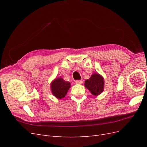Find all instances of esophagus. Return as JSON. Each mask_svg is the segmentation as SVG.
I'll use <instances>...</instances> for the list:
<instances>
[{
  "mask_svg": "<svg viewBox=\"0 0 147 147\" xmlns=\"http://www.w3.org/2000/svg\"><path fill=\"white\" fill-rule=\"evenodd\" d=\"M75 83H76L77 84H82L83 83V81L81 80H79L75 81Z\"/></svg>",
  "mask_w": 147,
  "mask_h": 147,
  "instance_id": "obj_1",
  "label": "esophagus"
}]
</instances>
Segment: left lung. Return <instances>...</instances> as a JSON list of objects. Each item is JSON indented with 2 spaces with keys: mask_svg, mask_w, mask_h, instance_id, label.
Wrapping results in <instances>:
<instances>
[{
  "mask_svg": "<svg viewBox=\"0 0 147 147\" xmlns=\"http://www.w3.org/2000/svg\"><path fill=\"white\" fill-rule=\"evenodd\" d=\"M84 86L90 90L92 94L97 96L102 92L104 86V80L101 75L98 74H94L90 79L84 82Z\"/></svg>",
  "mask_w": 147,
  "mask_h": 147,
  "instance_id": "obj_1",
  "label": "left lung"
}]
</instances>
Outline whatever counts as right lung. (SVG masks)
I'll return each instance as SVG.
<instances>
[{
    "mask_svg": "<svg viewBox=\"0 0 147 147\" xmlns=\"http://www.w3.org/2000/svg\"><path fill=\"white\" fill-rule=\"evenodd\" d=\"M70 87V83L64 81L62 78L55 79L51 84L52 93L58 99H62L65 97Z\"/></svg>",
    "mask_w": 147,
    "mask_h": 147,
    "instance_id": "obj_1",
    "label": "right lung"
}]
</instances>
